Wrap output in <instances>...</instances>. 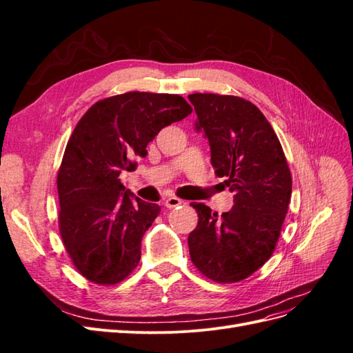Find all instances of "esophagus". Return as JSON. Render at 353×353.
<instances>
[{
	"instance_id": "34e87169",
	"label": "esophagus",
	"mask_w": 353,
	"mask_h": 353,
	"mask_svg": "<svg viewBox=\"0 0 353 353\" xmlns=\"http://www.w3.org/2000/svg\"><path fill=\"white\" fill-rule=\"evenodd\" d=\"M181 205H185V201H184V200H181V199H178V197H175V196H172V197H168V199L165 200V206H166L168 209H174V208L181 206Z\"/></svg>"
}]
</instances>
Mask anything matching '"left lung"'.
Instances as JSON below:
<instances>
[{"instance_id": "obj_1", "label": "left lung", "mask_w": 353, "mask_h": 353, "mask_svg": "<svg viewBox=\"0 0 353 353\" xmlns=\"http://www.w3.org/2000/svg\"><path fill=\"white\" fill-rule=\"evenodd\" d=\"M196 128L210 144L215 174L234 193L231 210L191 203L199 222L188 236L191 262L221 284L248 279L268 261L280 239L292 197V174L271 123L249 100L236 95H188Z\"/></svg>"}]
</instances>
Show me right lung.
<instances>
[{"instance_id": "1", "label": "right lung", "mask_w": 353, "mask_h": 353, "mask_svg": "<svg viewBox=\"0 0 353 353\" xmlns=\"http://www.w3.org/2000/svg\"><path fill=\"white\" fill-rule=\"evenodd\" d=\"M193 109L176 94L125 92L92 104L69 138L57 175L59 230L78 272L100 285L123 281L141 259V239L160 213L119 175L147 156L162 128Z\"/></svg>"}]
</instances>
